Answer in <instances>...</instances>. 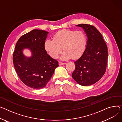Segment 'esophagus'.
Listing matches in <instances>:
<instances>
[{"instance_id":"obj_1","label":"esophagus","mask_w":122,"mask_h":122,"mask_svg":"<svg viewBox=\"0 0 122 122\" xmlns=\"http://www.w3.org/2000/svg\"><path fill=\"white\" fill-rule=\"evenodd\" d=\"M58 64H59V66L63 65H65V64H66V63H62V62H59Z\"/></svg>"}]
</instances>
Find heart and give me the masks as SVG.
I'll use <instances>...</instances> for the list:
<instances>
[{"label":"heart","mask_w":122,"mask_h":122,"mask_svg":"<svg viewBox=\"0 0 122 122\" xmlns=\"http://www.w3.org/2000/svg\"><path fill=\"white\" fill-rule=\"evenodd\" d=\"M87 44V36L83 31L63 29L54 35L53 40H46L45 47L53 58H57L63 49L60 58L66 61L71 58H79L84 52Z\"/></svg>","instance_id":"heart-1"}]
</instances>
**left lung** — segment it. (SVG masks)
I'll list each match as a JSON object with an SVG mask.
<instances>
[{"label":"left lung","instance_id":"1","mask_svg":"<svg viewBox=\"0 0 122 122\" xmlns=\"http://www.w3.org/2000/svg\"><path fill=\"white\" fill-rule=\"evenodd\" d=\"M87 37L85 50L75 62L76 69L71 76L80 85L89 86L97 82L106 71L107 62V47L100 32L94 26L79 24Z\"/></svg>","mask_w":122,"mask_h":122}]
</instances>
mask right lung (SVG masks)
<instances>
[{"label": "right lung", "mask_w": 122, "mask_h": 122, "mask_svg": "<svg viewBox=\"0 0 122 122\" xmlns=\"http://www.w3.org/2000/svg\"><path fill=\"white\" fill-rule=\"evenodd\" d=\"M49 32L34 29L22 36L18 41L13 60L16 72L22 82L33 89L45 87L52 77L58 62L45 50V42ZM27 49L29 57L23 51Z\"/></svg>", "instance_id": "obj_1"}]
</instances>
